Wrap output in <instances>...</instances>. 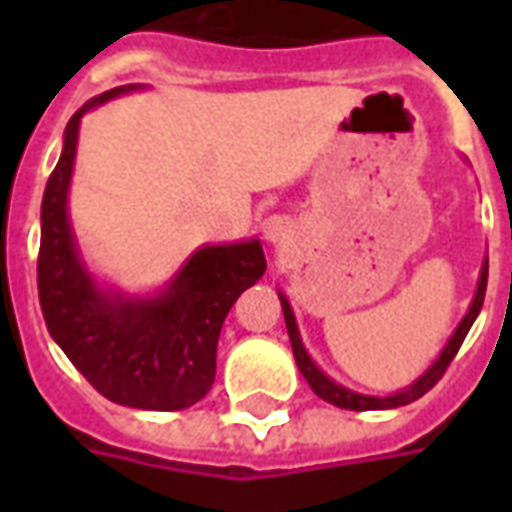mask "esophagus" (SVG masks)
Returning a JSON list of instances; mask_svg holds the SVG:
<instances>
[{
  "label": "esophagus",
  "mask_w": 512,
  "mask_h": 512,
  "mask_svg": "<svg viewBox=\"0 0 512 512\" xmlns=\"http://www.w3.org/2000/svg\"><path fill=\"white\" fill-rule=\"evenodd\" d=\"M260 233L266 238L268 244H279V241H285L290 233V219L288 216H282V213H274V216H266L263 222H260Z\"/></svg>",
  "instance_id": "esophagus-1"
}]
</instances>
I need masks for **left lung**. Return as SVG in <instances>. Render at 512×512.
Returning a JSON list of instances; mask_svg holds the SVG:
<instances>
[{
	"label": "left lung",
	"instance_id": "1",
	"mask_svg": "<svg viewBox=\"0 0 512 512\" xmlns=\"http://www.w3.org/2000/svg\"><path fill=\"white\" fill-rule=\"evenodd\" d=\"M485 285H488V257L483 260V266H480V277H477V290H474V299L469 304V310L461 318V323L455 326V332L447 340V345L441 348V354L433 359V365L422 373L419 378H414L411 384L403 386V389H397V392H389V395H365V392H356V389H348V386L337 384L334 378H329L323 373L321 367L315 365V359L310 356V351L304 348V340H301L299 332V323H296V315H293V307H290L288 296L277 290L279 301H282V312H285V326H288V337L290 345H293V356H296V365H299L301 376L307 378V384L318 397H323L326 403H332V406L348 408V411H384V408H397V406H408V403H414L419 397L425 395L428 389L436 386L441 376H444V370L450 367L452 356L458 354V348L466 340V334L472 329V323L477 321V315L483 310V299H485Z\"/></svg>",
	"mask_w": 512,
	"mask_h": 512
}]
</instances>
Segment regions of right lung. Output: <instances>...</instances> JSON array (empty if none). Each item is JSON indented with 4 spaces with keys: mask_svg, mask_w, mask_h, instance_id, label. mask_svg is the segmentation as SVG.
Wrapping results in <instances>:
<instances>
[{
    "mask_svg": "<svg viewBox=\"0 0 512 512\" xmlns=\"http://www.w3.org/2000/svg\"><path fill=\"white\" fill-rule=\"evenodd\" d=\"M136 90L147 87L123 84L95 95L65 126L60 161L40 205V310L54 343L112 403L180 411L213 386L224 318L266 274V255L257 238L205 244L150 293H128L90 271L68 205L79 128L87 112Z\"/></svg>",
    "mask_w": 512,
    "mask_h": 512,
    "instance_id": "add662e5",
    "label": "right lung"
}]
</instances>
